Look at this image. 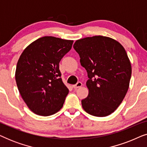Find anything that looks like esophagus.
I'll use <instances>...</instances> for the list:
<instances>
[{
	"mask_svg": "<svg viewBox=\"0 0 147 147\" xmlns=\"http://www.w3.org/2000/svg\"><path fill=\"white\" fill-rule=\"evenodd\" d=\"M82 86V82H78L77 84H75V85H73V88H74V89L76 90V89H77V88L81 87Z\"/></svg>",
	"mask_w": 147,
	"mask_h": 147,
	"instance_id": "esophagus-1",
	"label": "esophagus"
}]
</instances>
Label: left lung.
<instances>
[{
  "mask_svg": "<svg viewBox=\"0 0 147 147\" xmlns=\"http://www.w3.org/2000/svg\"><path fill=\"white\" fill-rule=\"evenodd\" d=\"M74 48L89 79L88 97L82 100L87 113L104 117L117 109L129 87L132 68L127 53L118 41L104 36L77 40Z\"/></svg>",
  "mask_w": 147,
  "mask_h": 147,
  "instance_id": "1",
  "label": "left lung"
}]
</instances>
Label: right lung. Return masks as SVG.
Returning <instances> with one entry per match:
<instances>
[{"label": "right lung", "instance_id": "add662e5", "mask_svg": "<svg viewBox=\"0 0 147 147\" xmlns=\"http://www.w3.org/2000/svg\"><path fill=\"white\" fill-rule=\"evenodd\" d=\"M73 43L45 36L30 44L20 56L15 72L18 89L37 115H52L63 107L69 90L61 78L59 64Z\"/></svg>", "mask_w": 147, "mask_h": 147}]
</instances>
